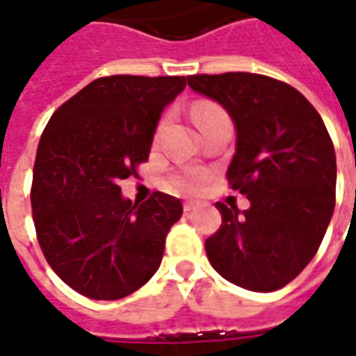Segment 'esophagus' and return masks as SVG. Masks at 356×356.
<instances>
[{
  "label": "esophagus",
  "instance_id": "1",
  "mask_svg": "<svg viewBox=\"0 0 356 356\" xmlns=\"http://www.w3.org/2000/svg\"><path fill=\"white\" fill-rule=\"evenodd\" d=\"M200 206V202H196V200H186L185 204H183V209L185 211H194V209L198 208Z\"/></svg>",
  "mask_w": 356,
  "mask_h": 356
}]
</instances>
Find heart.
<instances>
[{"label":"heart","mask_w":356,"mask_h":356,"mask_svg":"<svg viewBox=\"0 0 356 356\" xmlns=\"http://www.w3.org/2000/svg\"><path fill=\"white\" fill-rule=\"evenodd\" d=\"M216 114H223V110L211 104V102H200L193 108V118L196 125L200 127L204 120H208L209 116H216ZM209 173L206 170H200V168H186L183 171H177L170 177V185L175 188V191H181V193H198L204 186L208 185Z\"/></svg>","instance_id":"1"}]
</instances>
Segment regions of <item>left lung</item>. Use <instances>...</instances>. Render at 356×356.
Wrapping results in <instances>:
<instances>
[{
    "mask_svg": "<svg viewBox=\"0 0 356 356\" xmlns=\"http://www.w3.org/2000/svg\"><path fill=\"white\" fill-rule=\"evenodd\" d=\"M188 86L223 104L236 125L227 181L250 209L217 202L221 227L206 254L225 280L252 291L291 282L318 252L336 206V152L298 89L263 74H194Z\"/></svg>",
    "mask_w": 356,
    "mask_h": 356,
    "instance_id": "obj_1",
    "label": "left lung"
}]
</instances>
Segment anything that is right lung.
Returning a JSON list of instances; mask_svg holds the SVG:
<instances>
[{
    "label": "right lung",
    "instance_id": "right-lung-1",
    "mask_svg": "<svg viewBox=\"0 0 356 356\" xmlns=\"http://www.w3.org/2000/svg\"><path fill=\"white\" fill-rule=\"evenodd\" d=\"M185 86V76L97 78L43 129L30 191L35 236L58 278L86 298H125L160 267L183 204L156 191L137 206L120 181L139 177L163 106Z\"/></svg>",
    "mask_w": 356,
    "mask_h": 356
}]
</instances>
